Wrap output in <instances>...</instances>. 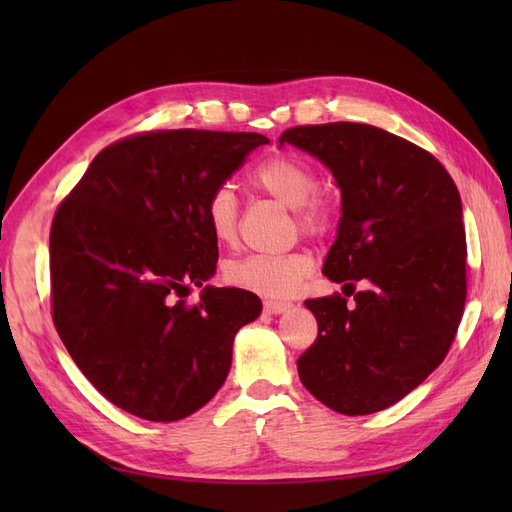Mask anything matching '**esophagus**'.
Segmentation results:
<instances>
[{
  "mask_svg": "<svg viewBox=\"0 0 512 512\" xmlns=\"http://www.w3.org/2000/svg\"><path fill=\"white\" fill-rule=\"evenodd\" d=\"M292 307L288 301H265V312L267 314H284Z\"/></svg>",
  "mask_w": 512,
  "mask_h": 512,
  "instance_id": "obj_1",
  "label": "esophagus"
}]
</instances>
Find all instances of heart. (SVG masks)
Segmentation results:
<instances>
[{"mask_svg": "<svg viewBox=\"0 0 512 512\" xmlns=\"http://www.w3.org/2000/svg\"><path fill=\"white\" fill-rule=\"evenodd\" d=\"M247 183L294 209V220L309 237H324L335 226L337 200L331 192L318 190L316 168L292 153H277L256 164ZM205 220L220 245H235L239 237V203L228 188L215 190L205 205ZM314 260L305 250L288 254H250L230 260L224 277L228 284L262 297L282 299L301 286L312 273Z\"/></svg>", "mask_w": 512, "mask_h": 512, "instance_id": "1", "label": "heart"}]
</instances>
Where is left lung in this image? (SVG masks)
<instances>
[{
    "label": "left lung",
    "mask_w": 512,
    "mask_h": 512,
    "mask_svg": "<svg viewBox=\"0 0 512 512\" xmlns=\"http://www.w3.org/2000/svg\"><path fill=\"white\" fill-rule=\"evenodd\" d=\"M331 168L342 190L337 239L322 273L370 286L307 299L318 337L297 361L305 389L339 414L397 404L448 354L466 305L468 247L461 198L429 151L367 123L282 132Z\"/></svg>",
    "instance_id": "8db88e82"
}]
</instances>
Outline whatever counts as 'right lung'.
Listing matches in <instances>:
<instances>
[{"label":"right lung","instance_id":"right-lung-1","mask_svg":"<svg viewBox=\"0 0 512 512\" xmlns=\"http://www.w3.org/2000/svg\"><path fill=\"white\" fill-rule=\"evenodd\" d=\"M256 132L151 130L102 149L51 224L53 324L85 378L147 421L190 416L220 391L250 290L205 286L218 241L209 196L267 145Z\"/></svg>","mask_w":512,"mask_h":512}]
</instances>
